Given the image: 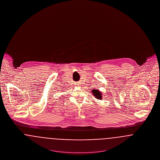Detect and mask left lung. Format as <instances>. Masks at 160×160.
<instances>
[{
    "label": "left lung",
    "mask_w": 160,
    "mask_h": 160,
    "mask_svg": "<svg viewBox=\"0 0 160 160\" xmlns=\"http://www.w3.org/2000/svg\"><path fill=\"white\" fill-rule=\"evenodd\" d=\"M92 92L93 93V95H94L96 98L99 99V100H102V94L98 90H97V89H92Z\"/></svg>",
    "instance_id": "8db88e82"
}]
</instances>
